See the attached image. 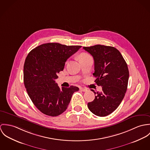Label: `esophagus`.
Wrapping results in <instances>:
<instances>
[{"label": "esophagus", "mask_w": 150, "mask_h": 150, "mask_svg": "<svg viewBox=\"0 0 150 150\" xmlns=\"http://www.w3.org/2000/svg\"><path fill=\"white\" fill-rule=\"evenodd\" d=\"M80 90L81 91H82L83 92H85V91H87V88H83V87H80Z\"/></svg>", "instance_id": "obj_1"}]
</instances>
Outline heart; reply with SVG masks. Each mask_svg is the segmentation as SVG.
<instances>
[{
	"mask_svg": "<svg viewBox=\"0 0 150 150\" xmlns=\"http://www.w3.org/2000/svg\"><path fill=\"white\" fill-rule=\"evenodd\" d=\"M89 56H90L88 54H87L86 53H84V52H82L79 55V60H81V59H83L84 58L88 57Z\"/></svg>",
	"mask_w": 150,
	"mask_h": 150,
	"instance_id": "obj_1",
	"label": "heart"
}]
</instances>
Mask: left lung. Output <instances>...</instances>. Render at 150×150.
I'll list each match as a JSON object with an SVG mask.
<instances>
[{
    "label": "left lung",
    "mask_w": 150,
    "mask_h": 150,
    "mask_svg": "<svg viewBox=\"0 0 150 150\" xmlns=\"http://www.w3.org/2000/svg\"><path fill=\"white\" fill-rule=\"evenodd\" d=\"M83 49L93 57V76L96 83L102 88L93 101L87 103L88 108L96 116H106L116 109L125 96L129 79L127 64L115 47L96 45Z\"/></svg>",
    "instance_id": "1"
}]
</instances>
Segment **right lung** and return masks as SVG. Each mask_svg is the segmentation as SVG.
Listing matches in <instances>:
<instances>
[{
	"label": "right lung",
	"instance_id": "add662e5",
	"mask_svg": "<svg viewBox=\"0 0 150 150\" xmlns=\"http://www.w3.org/2000/svg\"><path fill=\"white\" fill-rule=\"evenodd\" d=\"M82 47L59 43L42 44L28 54L23 67V82L36 108L50 116H57L67 109L72 96L79 88H60L55 82L67 59Z\"/></svg>",
	"mask_w": 150,
	"mask_h": 150
}]
</instances>
